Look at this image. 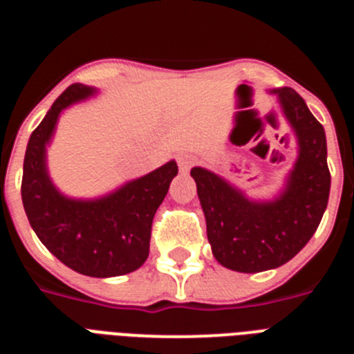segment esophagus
<instances>
[{"instance_id":"1","label":"esophagus","mask_w":354,"mask_h":354,"mask_svg":"<svg viewBox=\"0 0 354 354\" xmlns=\"http://www.w3.org/2000/svg\"><path fill=\"white\" fill-rule=\"evenodd\" d=\"M195 161H196L195 156L187 154V152H183V154L177 156V162H179V168L183 171L189 170V168H192L193 165H195Z\"/></svg>"}]
</instances>
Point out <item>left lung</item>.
Here are the masks:
<instances>
[{
	"label": "left lung",
	"mask_w": 354,
	"mask_h": 354,
	"mask_svg": "<svg viewBox=\"0 0 354 354\" xmlns=\"http://www.w3.org/2000/svg\"><path fill=\"white\" fill-rule=\"evenodd\" d=\"M270 93L277 95L298 143V158L273 198H252L221 175L192 168L212 255L239 273L274 270L301 252L317 230L330 196L324 127L292 88Z\"/></svg>",
	"instance_id": "8db88e82"
}]
</instances>
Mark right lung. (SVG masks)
<instances>
[{
	"mask_svg": "<svg viewBox=\"0 0 354 354\" xmlns=\"http://www.w3.org/2000/svg\"><path fill=\"white\" fill-rule=\"evenodd\" d=\"M86 84H71L30 136L23 167V205L37 237L67 268L93 278L133 273L147 261L152 220L179 168L165 162L97 198L62 193L49 177L48 147L68 106L97 95Z\"/></svg>",
	"mask_w": 354,
	"mask_h": 354,
	"instance_id": "obj_1",
	"label": "right lung"
}]
</instances>
